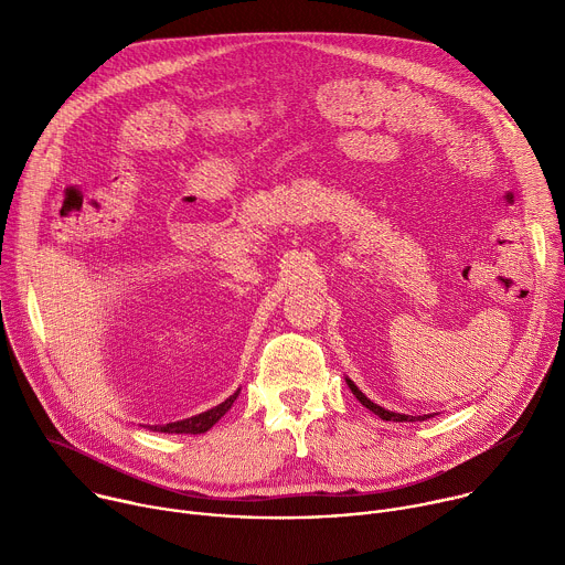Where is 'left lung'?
<instances>
[{
  "instance_id": "obj_1",
  "label": "left lung",
  "mask_w": 565,
  "mask_h": 565,
  "mask_svg": "<svg viewBox=\"0 0 565 565\" xmlns=\"http://www.w3.org/2000/svg\"><path fill=\"white\" fill-rule=\"evenodd\" d=\"M347 384H349V388H351V393L362 402V405L369 409V412H373L375 416H380L382 420H393V423H416V420H427V418H431V414L429 416H405V414H395V412H388V409H384V407H380V405H375V402H371L358 386H355V382L353 380H349L347 377Z\"/></svg>"
}]
</instances>
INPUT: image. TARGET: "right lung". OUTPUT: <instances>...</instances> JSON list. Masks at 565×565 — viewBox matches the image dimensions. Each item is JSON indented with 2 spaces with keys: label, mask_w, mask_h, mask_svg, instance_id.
I'll use <instances>...</instances> for the list:
<instances>
[{
  "label": "right lung",
  "mask_w": 565,
  "mask_h": 565,
  "mask_svg": "<svg viewBox=\"0 0 565 565\" xmlns=\"http://www.w3.org/2000/svg\"><path fill=\"white\" fill-rule=\"evenodd\" d=\"M238 393H241V388H236L230 397H225L221 405H216V407H212L203 414H196L192 418L168 423V425H140V427H147V429L158 431V434H205L230 412V407L234 405V399L238 397Z\"/></svg>",
  "instance_id": "add662e5"
}]
</instances>
